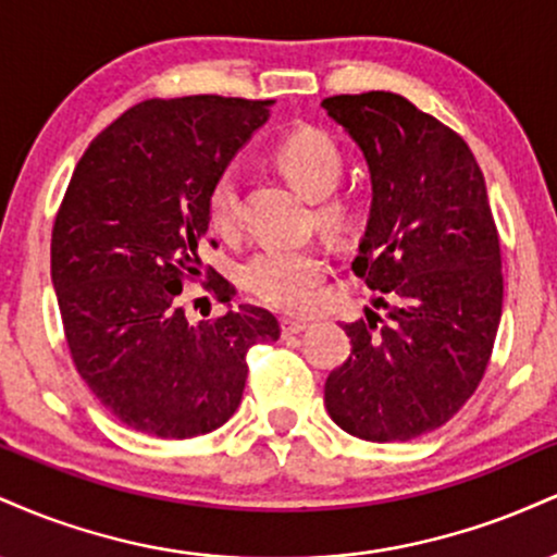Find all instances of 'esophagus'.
<instances>
[{"mask_svg": "<svg viewBox=\"0 0 557 557\" xmlns=\"http://www.w3.org/2000/svg\"><path fill=\"white\" fill-rule=\"evenodd\" d=\"M309 327L311 324L306 322V319H290V317L283 319V335H298V332H306Z\"/></svg>", "mask_w": 557, "mask_h": 557, "instance_id": "34e87169", "label": "esophagus"}]
</instances>
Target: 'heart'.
I'll return each instance as SVG.
<instances>
[{
    "label": "heart",
    "instance_id": "b5f03b06",
    "mask_svg": "<svg viewBox=\"0 0 557 557\" xmlns=\"http://www.w3.org/2000/svg\"><path fill=\"white\" fill-rule=\"evenodd\" d=\"M274 162L304 196L323 198L317 216L324 227L345 230L350 225V207L345 198L326 196L337 188L343 175V154L327 133L304 127L290 133L274 151ZM240 214L238 172L225 170L209 190V220L220 233H233ZM324 277V257L314 248L267 246L243 267V283L267 304L280 309H300L309 304L314 287Z\"/></svg>",
    "mask_w": 557,
    "mask_h": 557
}]
</instances>
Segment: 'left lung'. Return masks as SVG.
Segmentation results:
<instances>
[{"label": "left lung", "instance_id": "left-lung-1", "mask_svg": "<svg viewBox=\"0 0 557 557\" xmlns=\"http://www.w3.org/2000/svg\"><path fill=\"white\" fill-rule=\"evenodd\" d=\"M322 110L369 168L372 207L354 272L374 309L343 324L350 356L324 382L341 430L406 443L461 411L487 369L503 311L500 240L466 140L389 91L330 96Z\"/></svg>", "mask_w": 557, "mask_h": 557}]
</instances>
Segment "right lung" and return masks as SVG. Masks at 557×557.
Wrapping results in <instances>:
<instances>
[{
    "label": "right lung",
    "instance_id": "add662e5",
    "mask_svg": "<svg viewBox=\"0 0 557 557\" xmlns=\"http://www.w3.org/2000/svg\"><path fill=\"white\" fill-rule=\"evenodd\" d=\"M274 101L183 96L127 110L83 151L52 230V283L75 369L131 430L188 440L240 406L246 354L280 324L243 304L190 324L209 190ZM230 283L220 280V287Z\"/></svg>",
    "mask_w": 557,
    "mask_h": 557
}]
</instances>
